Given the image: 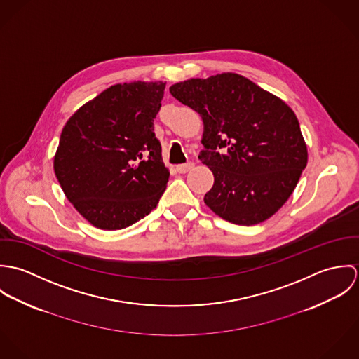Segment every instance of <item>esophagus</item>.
Instances as JSON below:
<instances>
[{"mask_svg":"<svg viewBox=\"0 0 359 359\" xmlns=\"http://www.w3.org/2000/svg\"><path fill=\"white\" fill-rule=\"evenodd\" d=\"M191 168H194V163H187V164H180V165H177V171H178L180 174H185V172H188Z\"/></svg>","mask_w":359,"mask_h":359,"instance_id":"1","label":"esophagus"}]
</instances>
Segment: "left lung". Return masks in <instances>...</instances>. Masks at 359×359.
Listing matches in <instances>:
<instances>
[{
  "mask_svg": "<svg viewBox=\"0 0 359 359\" xmlns=\"http://www.w3.org/2000/svg\"><path fill=\"white\" fill-rule=\"evenodd\" d=\"M170 94L203 120L199 158L214 175L207 207L236 225L271 218L307 165V144L292 107L236 73L181 81Z\"/></svg>",
  "mask_w": 359,
  "mask_h": 359,
  "instance_id": "1",
  "label": "left lung"
}]
</instances>
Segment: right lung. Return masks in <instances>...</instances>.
I'll use <instances>...</instances> for the list:
<instances>
[{
    "label": "right lung",
    "mask_w": 359,
    "mask_h": 359,
    "mask_svg": "<svg viewBox=\"0 0 359 359\" xmlns=\"http://www.w3.org/2000/svg\"><path fill=\"white\" fill-rule=\"evenodd\" d=\"M165 83L114 84L66 121L53 171L73 207L95 228H127L158 203L170 177L154 137Z\"/></svg>",
    "instance_id": "add662e5"
}]
</instances>
